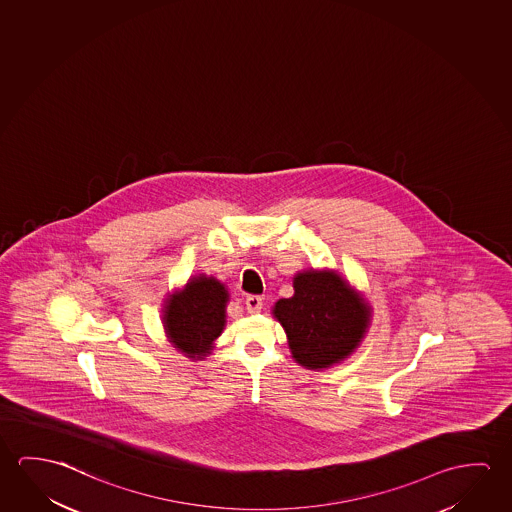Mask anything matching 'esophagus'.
I'll return each instance as SVG.
<instances>
[{"label":"esophagus","mask_w":512,"mask_h":512,"mask_svg":"<svg viewBox=\"0 0 512 512\" xmlns=\"http://www.w3.org/2000/svg\"><path fill=\"white\" fill-rule=\"evenodd\" d=\"M245 308H247L249 313H260L261 308H263V299H261L260 295H249L245 299Z\"/></svg>","instance_id":"esophagus-1"}]
</instances>
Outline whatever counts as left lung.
I'll list each match as a JSON object with an SVG mask.
<instances>
[{
	"label": "left lung",
	"mask_w": 512,
	"mask_h": 512,
	"mask_svg": "<svg viewBox=\"0 0 512 512\" xmlns=\"http://www.w3.org/2000/svg\"><path fill=\"white\" fill-rule=\"evenodd\" d=\"M293 297L279 299L272 315L283 325L292 357L308 370L341 363L359 347L372 308L334 270H302L293 277Z\"/></svg>",
	"instance_id": "obj_1"
}]
</instances>
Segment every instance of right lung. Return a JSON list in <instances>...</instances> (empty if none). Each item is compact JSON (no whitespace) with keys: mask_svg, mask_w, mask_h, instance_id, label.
I'll use <instances>...</instances> for the list:
<instances>
[{"mask_svg":"<svg viewBox=\"0 0 512 512\" xmlns=\"http://www.w3.org/2000/svg\"><path fill=\"white\" fill-rule=\"evenodd\" d=\"M228 301V290L219 279L204 274L190 277L185 288L169 295L163 306V329L172 347L203 361L224 331Z\"/></svg>","mask_w":512,"mask_h":512,"instance_id":"obj_1","label":"right lung"}]
</instances>
